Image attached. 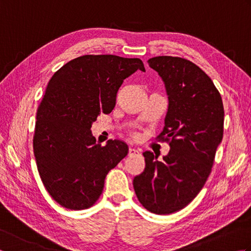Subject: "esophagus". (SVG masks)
Here are the masks:
<instances>
[{
	"label": "esophagus",
	"instance_id": "obj_1",
	"mask_svg": "<svg viewBox=\"0 0 251 251\" xmlns=\"http://www.w3.org/2000/svg\"><path fill=\"white\" fill-rule=\"evenodd\" d=\"M139 153V151L137 150V149H134V148H129L128 150V155L131 156V155H135V154H138Z\"/></svg>",
	"mask_w": 251,
	"mask_h": 251
}]
</instances>
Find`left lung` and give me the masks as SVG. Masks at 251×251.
I'll use <instances>...</instances> for the list:
<instances>
[{
  "mask_svg": "<svg viewBox=\"0 0 251 251\" xmlns=\"http://www.w3.org/2000/svg\"><path fill=\"white\" fill-rule=\"evenodd\" d=\"M149 66L162 77L168 95L165 126L158 138L170 146L163 161L143 153L146 168L134 179L138 200L156 215L179 211L200 193L211 173L223 137L221 95L195 63L172 56L153 57Z\"/></svg>",
  "mask_w": 251,
  "mask_h": 251,
  "instance_id": "left-lung-1",
  "label": "left lung"
}]
</instances>
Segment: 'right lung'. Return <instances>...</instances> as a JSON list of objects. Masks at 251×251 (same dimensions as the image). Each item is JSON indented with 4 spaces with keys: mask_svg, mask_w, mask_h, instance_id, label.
Masks as SVG:
<instances>
[{
    "mask_svg": "<svg viewBox=\"0 0 251 251\" xmlns=\"http://www.w3.org/2000/svg\"><path fill=\"white\" fill-rule=\"evenodd\" d=\"M137 70L146 71L139 58L85 55L51 76L36 111L33 151L42 182L62 207H92L128 153L121 140L96 143L90 128L99 114L111 113L121 85Z\"/></svg>",
    "mask_w": 251,
    "mask_h": 251,
    "instance_id": "1",
    "label": "right lung"
}]
</instances>
